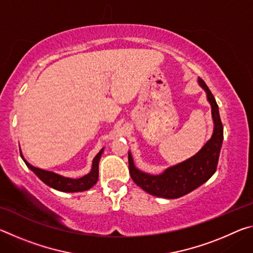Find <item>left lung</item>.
I'll list each match as a JSON object with an SVG mask.
<instances>
[{"mask_svg": "<svg viewBox=\"0 0 253 253\" xmlns=\"http://www.w3.org/2000/svg\"><path fill=\"white\" fill-rule=\"evenodd\" d=\"M199 83L207 91L208 100L212 107L214 131L212 138L196 155L168 169L161 175H149L135 168L130 153H128V169L131 179L151 195L164 199L181 198L202 185L215 173L223 142V125L215 98L202 79L199 78Z\"/></svg>", "mask_w": 253, "mask_h": 253, "instance_id": "left-lung-1", "label": "left lung"}]
</instances>
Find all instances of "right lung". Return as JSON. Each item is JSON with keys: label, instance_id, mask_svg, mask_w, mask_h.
Listing matches in <instances>:
<instances>
[{"label": "right lung", "instance_id": "add662e5", "mask_svg": "<svg viewBox=\"0 0 253 253\" xmlns=\"http://www.w3.org/2000/svg\"><path fill=\"white\" fill-rule=\"evenodd\" d=\"M101 153H102V149L97 154V156L93 158L91 172L87 175H84V177L77 178V179L63 177L61 175L49 172V170L34 168V166L29 164L25 160L23 161L25 164H27L28 168L31 170H33V173L36 174L42 182L45 183L46 185H49L51 187L55 188V190L61 191V192H83L91 188L98 181V173H99V170H98V164H99Z\"/></svg>", "mask_w": 253, "mask_h": 253}]
</instances>
